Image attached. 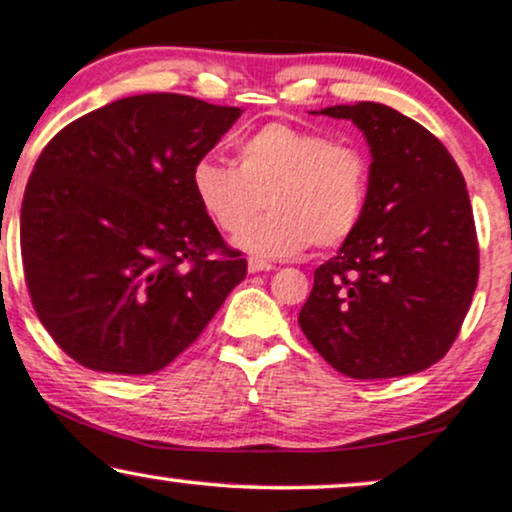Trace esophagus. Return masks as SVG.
<instances>
[{
    "label": "esophagus",
    "mask_w": 512,
    "mask_h": 512,
    "mask_svg": "<svg viewBox=\"0 0 512 512\" xmlns=\"http://www.w3.org/2000/svg\"><path fill=\"white\" fill-rule=\"evenodd\" d=\"M272 269H276L272 262L267 260H260V257H250L248 260V272L257 274V272H272Z\"/></svg>",
    "instance_id": "esophagus-1"
}]
</instances>
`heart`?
I'll return each instance as SVG.
<instances>
[{
    "instance_id": "1",
    "label": "heart",
    "mask_w": 512,
    "mask_h": 512,
    "mask_svg": "<svg viewBox=\"0 0 512 512\" xmlns=\"http://www.w3.org/2000/svg\"><path fill=\"white\" fill-rule=\"evenodd\" d=\"M238 168L204 156L190 170L199 209L233 233L264 201L268 214L246 224L233 243L252 257H289L337 248L354 236L368 202V158L354 144L305 127L257 129L236 146ZM263 199L260 200L259 197Z\"/></svg>"
}]
</instances>
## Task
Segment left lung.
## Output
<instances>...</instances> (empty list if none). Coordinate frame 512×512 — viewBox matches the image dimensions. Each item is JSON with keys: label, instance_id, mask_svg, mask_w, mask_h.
<instances>
[{"label": "left lung", "instance_id": "obj_1", "mask_svg": "<svg viewBox=\"0 0 512 512\" xmlns=\"http://www.w3.org/2000/svg\"><path fill=\"white\" fill-rule=\"evenodd\" d=\"M315 115L354 122L373 163L363 219L315 269L298 325L349 378L421 373L448 354L477 289L467 185L448 149L387 105H332Z\"/></svg>", "mask_w": 512, "mask_h": 512}]
</instances>
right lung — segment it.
Returning a JSON list of instances; mask_svg holds the SVG:
<instances>
[{
    "mask_svg": "<svg viewBox=\"0 0 512 512\" xmlns=\"http://www.w3.org/2000/svg\"><path fill=\"white\" fill-rule=\"evenodd\" d=\"M243 110L180 93L113 101L57 132L21 204L35 313L98 373L166 368L248 274L199 209L190 170Z\"/></svg>",
    "mask_w": 512,
    "mask_h": 512,
    "instance_id": "1",
    "label": "right lung"
}]
</instances>
